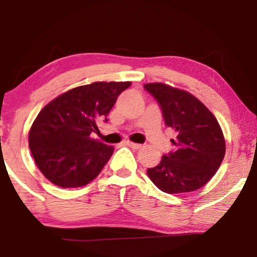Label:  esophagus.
Returning <instances> with one entry per match:
<instances>
[{
  "label": "esophagus",
  "mask_w": 257,
  "mask_h": 257,
  "mask_svg": "<svg viewBox=\"0 0 257 257\" xmlns=\"http://www.w3.org/2000/svg\"><path fill=\"white\" fill-rule=\"evenodd\" d=\"M126 145H128L129 147H132L133 150H139V149H141V145H140V144L132 143V141H126Z\"/></svg>",
  "instance_id": "esophagus-1"
}]
</instances>
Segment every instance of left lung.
Returning <instances> with one entry per match:
<instances>
[{
	"instance_id": "8db88e82",
	"label": "left lung",
	"mask_w": 257,
	"mask_h": 257,
	"mask_svg": "<svg viewBox=\"0 0 257 257\" xmlns=\"http://www.w3.org/2000/svg\"><path fill=\"white\" fill-rule=\"evenodd\" d=\"M144 88L155 96L166 124L173 129L175 151L163 155L161 163L147 169V175L166 193L192 192L203 187L217 172L225 157L222 129L196 96L164 83Z\"/></svg>"
}]
</instances>
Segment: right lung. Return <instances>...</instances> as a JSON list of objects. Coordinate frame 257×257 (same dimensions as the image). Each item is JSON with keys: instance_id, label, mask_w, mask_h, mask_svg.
Instances as JSON below:
<instances>
[{"instance_id": "1", "label": "right lung", "mask_w": 257, "mask_h": 257, "mask_svg": "<svg viewBox=\"0 0 257 257\" xmlns=\"http://www.w3.org/2000/svg\"><path fill=\"white\" fill-rule=\"evenodd\" d=\"M132 82H94L70 89L47 104L29 132L38 169L59 187H81L101 172L113 147L91 139L117 98Z\"/></svg>"}]
</instances>
